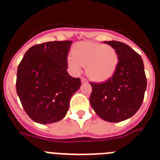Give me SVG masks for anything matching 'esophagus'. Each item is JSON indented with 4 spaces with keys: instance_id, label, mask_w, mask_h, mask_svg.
Masks as SVG:
<instances>
[{
    "instance_id": "esophagus-1",
    "label": "esophagus",
    "mask_w": 160,
    "mask_h": 160,
    "mask_svg": "<svg viewBox=\"0 0 160 160\" xmlns=\"http://www.w3.org/2000/svg\"><path fill=\"white\" fill-rule=\"evenodd\" d=\"M81 82L82 83H86V82H87V80L86 78H81Z\"/></svg>"
}]
</instances>
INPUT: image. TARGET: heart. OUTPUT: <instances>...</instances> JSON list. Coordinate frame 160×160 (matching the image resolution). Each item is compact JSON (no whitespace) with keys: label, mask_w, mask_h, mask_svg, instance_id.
Returning a JSON list of instances; mask_svg holds the SVG:
<instances>
[{"label":"heart","mask_w":160,"mask_h":160,"mask_svg":"<svg viewBox=\"0 0 160 160\" xmlns=\"http://www.w3.org/2000/svg\"><path fill=\"white\" fill-rule=\"evenodd\" d=\"M66 64L73 75H78L83 66L91 80L98 82L112 77L119 64V55L110 45L93 42H80L73 53L67 56Z\"/></svg>","instance_id":"heart-1"}]
</instances>
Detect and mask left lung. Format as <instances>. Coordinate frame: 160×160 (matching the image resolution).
<instances>
[{"label":"left lung","mask_w":160,"mask_h":160,"mask_svg":"<svg viewBox=\"0 0 160 160\" xmlns=\"http://www.w3.org/2000/svg\"><path fill=\"white\" fill-rule=\"evenodd\" d=\"M119 55L117 70L106 82H91L90 103L97 115L108 122L133 117L140 108L147 89L144 64L138 53L119 41H103Z\"/></svg>","instance_id":"left-lung-1"}]
</instances>
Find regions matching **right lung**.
Segmentation results:
<instances>
[{
    "mask_svg": "<svg viewBox=\"0 0 160 160\" xmlns=\"http://www.w3.org/2000/svg\"><path fill=\"white\" fill-rule=\"evenodd\" d=\"M72 41L36 44L25 53L18 67L16 90L23 108L39 124L61 121L71 97L81 87L80 78L67 72L66 58Z\"/></svg>",
    "mask_w": 160,
    "mask_h": 160,
    "instance_id": "obj_1",
    "label": "right lung"
}]
</instances>
